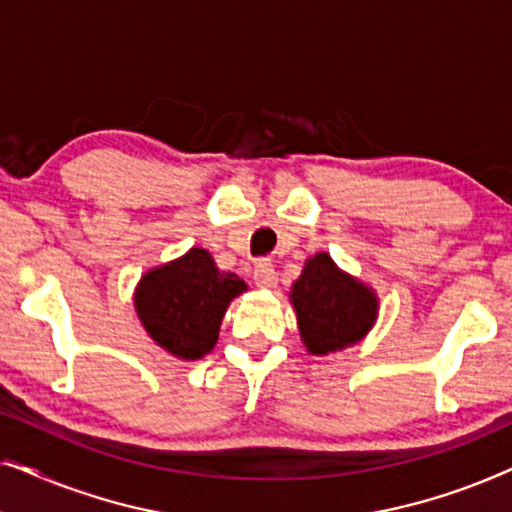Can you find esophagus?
Returning a JSON list of instances; mask_svg holds the SVG:
<instances>
[{"label":"esophagus","instance_id":"obj_1","mask_svg":"<svg viewBox=\"0 0 512 512\" xmlns=\"http://www.w3.org/2000/svg\"><path fill=\"white\" fill-rule=\"evenodd\" d=\"M254 282L261 289H275L277 286V272L268 261H258L254 268Z\"/></svg>","mask_w":512,"mask_h":512}]
</instances>
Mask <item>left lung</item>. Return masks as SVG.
<instances>
[{
  "mask_svg": "<svg viewBox=\"0 0 512 512\" xmlns=\"http://www.w3.org/2000/svg\"><path fill=\"white\" fill-rule=\"evenodd\" d=\"M289 298L296 310L300 340L314 356L342 352L361 342L380 312L377 293L340 270L326 251L307 258Z\"/></svg>",
  "mask_w": 512,
  "mask_h": 512,
  "instance_id": "1",
  "label": "left lung"
}]
</instances>
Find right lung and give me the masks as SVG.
I'll return each instance as SVG.
<instances>
[{
  "instance_id": "add662e5",
  "label": "right lung",
  "mask_w": 512,
  "mask_h": 512,
  "mask_svg": "<svg viewBox=\"0 0 512 512\" xmlns=\"http://www.w3.org/2000/svg\"><path fill=\"white\" fill-rule=\"evenodd\" d=\"M247 291L235 272L216 268L212 254L191 247L184 256L144 272L135 312L149 338L181 361L202 359L219 340L228 305Z\"/></svg>"
}]
</instances>
